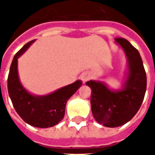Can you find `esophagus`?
Segmentation results:
<instances>
[{"mask_svg":"<svg viewBox=\"0 0 155 155\" xmlns=\"http://www.w3.org/2000/svg\"><path fill=\"white\" fill-rule=\"evenodd\" d=\"M81 79L82 81L84 82V83H85L86 81H88L90 78H91V75L89 74L88 72H84V73H83V74L81 75Z\"/></svg>","mask_w":155,"mask_h":155,"instance_id":"34e87169","label":"esophagus"}]
</instances>
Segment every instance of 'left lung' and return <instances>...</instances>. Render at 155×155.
<instances>
[{
  "instance_id": "1",
  "label": "left lung",
  "mask_w": 155,
  "mask_h": 155,
  "mask_svg": "<svg viewBox=\"0 0 155 155\" xmlns=\"http://www.w3.org/2000/svg\"><path fill=\"white\" fill-rule=\"evenodd\" d=\"M115 42L124 52L127 71L120 89H110L105 82L90 80L91 105L93 117L104 127L116 128L129 122L140 109L147 89V76L139 51L127 39L117 38Z\"/></svg>"
}]
</instances>
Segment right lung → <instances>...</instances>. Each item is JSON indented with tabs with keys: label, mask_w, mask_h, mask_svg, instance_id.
Returning a JSON list of instances; mask_svg holds the SVG:
<instances>
[{
	"label": "right lung",
	"mask_w": 155,
	"mask_h": 155,
	"mask_svg": "<svg viewBox=\"0 0 155 155\" xmlns=\"http://www.w3.org/2000/svg\"><path fill=\"white\" fill-rule=\"evenodd\" d=\"M34 41L28 42L14 57L8 78V91L14 108L24 122L36 128H50L62 121L67 101L82 86L83 82L77 80L47 95L29 92L20 80L18 58Z\"/></svg>",
	"instance_id": "add662e5"
}]
</instances>
